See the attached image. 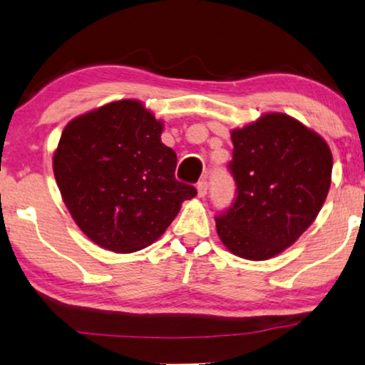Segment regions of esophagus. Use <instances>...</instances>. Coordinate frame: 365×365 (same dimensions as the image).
I'll use <instances>...</instances> for the list:
<instances>
[{"instance_id": "1", "label": "esophagus", "mask_w": 365, "mask_h": 365, "mask_svg": "<svg viewBox=\"0 0 365 365\" xmlns=\"http://www.w3.org/2000/svg\"><path fill=\"white\" fill-rule=\"evenodd\" d=\"M207 187H209V184H207L206 179H202V181H199V182H197V196H199V197L206 196V194H207Z\"/></svg>"}]
</instances>
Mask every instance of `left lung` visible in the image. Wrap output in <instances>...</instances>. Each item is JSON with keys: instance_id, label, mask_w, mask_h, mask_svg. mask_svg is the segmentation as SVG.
<instances>
[{"instance_id": "1", "label": "left lung", "mask_w": 365, "mask_h": 365, "mask_svg": "<svg viewBox=\"0 0 365 365\" xmlns=\"http://www.w3.org/2000/svg\"><path fill=\"white\" fill-rule=\"evenodd\" d=\"M236 201L216 216V229L234 256L266 261L292 246L326 202L332 174L327 143L284 113L262 114L232 129Z\"/></svg>"}]
</instances>
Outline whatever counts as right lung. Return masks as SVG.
Here are the masks:
<instances>
[{"label": "right lung", "instance_id": "obj_1", "mask_svg": "<svg viewBox=\"0 0 365 365\" xmlns=\"http://www.w3.org/2000/svg\"><path fill=\"white\" fill-rule=\"evenodd\" d=\"M163 123L136 99L74 118L63 129L53 171L78 227L113 252L158 241L194 186L174 178L178 156L161 143Z\"/></svg>", "mask_w": 365, "mask_h": 365}]
</instances>
